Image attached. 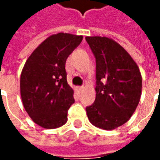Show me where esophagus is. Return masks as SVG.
<instances>
[{"mask_svg":"<svg viewBox=\"0 0 160 160\" xmlns=\"http://www.w3.org/2000/svg\"><path fill=\"white\" fill-rule=\"evenodd\" d=\"M78 92H82V91H83V86L78 87Z\"/></svg>","mask_w":160,"mask_h":160,"instance_id":"34e87169","label":"esophagus"}]
</instances>
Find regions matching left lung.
I'll return each instance as SVG.
<instances>
[{
    "label": "left lung",
    "mask_w": 160,
    "mask_h": 160,
    "mask_svg": "<svg viewBox=\"0 0 160 160\" xmlns=\"http://www.w3.org/2000/svg\"><path fill=\"white\" fill-rule=\"evenodd\" d=\"M96 57V99L86 108L94 126L111 131L125 124L139 103L142 77L136 62L119 43L105 36H86Z\"/></svg>",
    "instance_id": "1"
}]
</instances>
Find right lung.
<instances>
[{"label": "right lung", "mask_w": 160, "mask_h": 160, "mask_svg": "<svg viewBox=\"0 0 160 160\" xmlns=\"http://www.w3.org/2000/svg\"><path fill=\"white\" fill-rule=\"evenodd\" d=\"M82 36L57 33L48 36L28 57L20 78L23 107L36 124L56 129L66 124L74 103V91L67 82L66 60Z\"/></svg>", "instance_id": "1"}]
</instances>
